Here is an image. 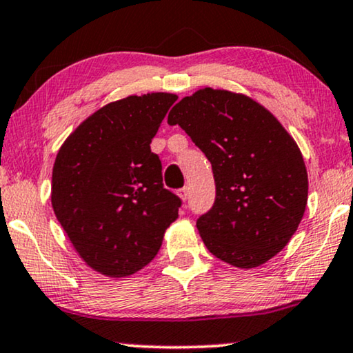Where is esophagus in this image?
I'll return each mask as SVG.
<instances>
[{
    "label": "esophagus",
    "mask_w": 353,
    "mask_h": 353,
    "mask_svg": "<svg viewBox=\"0 0 353 353\" xmlns=\"http://www.w3.org/2000/svg\"><path fill=\"white\" fill-rule=\"evenodd\" d=\"M178 196H180L183 201H186L188 196H190V190H188V188H181V190H178Z\"/></svg>",
    "instance_id": "34e87169"
}]
</instances>
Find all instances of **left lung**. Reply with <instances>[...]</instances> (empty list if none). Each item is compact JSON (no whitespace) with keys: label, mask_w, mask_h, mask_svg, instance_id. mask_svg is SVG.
I'll return each mask as SVG.
<instances>
[{"label":"left lung","mask_w":353,"mask_h":353,"mask_svg":"<svg viewBox=\"0 0 353 353\" xmlns=\"http://www.w3.org/2000/svg\"><path fill=\"white\" fill-rule=\"evenodd\" d=\"M212 163L216 196L197 230L216 259L255 268L286 248L308 197L305 162L279 120L249 96L202 88L168 114Z\"/></svg>","instance_id":"left-lung-1"}]
</instances>
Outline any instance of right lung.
Instances as JSON below:
<instances>
[{
	"mask_svg": "<svg viewBox=\"0 0 353 353\" xmlns=\"http://www.w3.org/2000/svg\"><path fill=\"white\" fill-rule=\"evenodd\" d=\"M172 93L114 101L69 134L52 167L51 204L83 262L109 278L139 272L178 219L180 197L162 185L151 152Z\"/></svg>",
	"mask_w": 353,
	"mask_h": 353,
	"instance_id": "add662e5",
	"label": "right lung"
}]
</instances>
